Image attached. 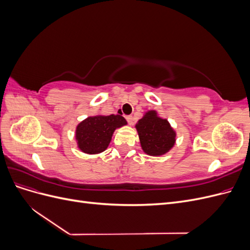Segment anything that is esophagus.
<instances>
[{
    "instance_id": "esophagus-1",
    "label": "esophagus",
    "mask_w": 250,
    "mask_h": 250,
    "mask_svg": "<svg viewBox=\"0 0 250 250\" xmlns=\"http://www.w3.org/2000/svg\"><path fill=\"white\" fill-rule=\"evenodd\" d=\"M126 120H127V122L129 125L133 124V117L132 116H126Z\"/></svg>"
}]
</instances>
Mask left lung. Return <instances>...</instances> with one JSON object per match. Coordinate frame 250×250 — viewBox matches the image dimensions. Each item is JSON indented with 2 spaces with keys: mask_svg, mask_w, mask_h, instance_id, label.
<instances>
[{
  "mask_svg": "<svg viewBox=\"0 0 250 250\" xmlns=\"http://www.w3.org/2000/svg\"><path fill=\"white\" fill-rule=\"evenodd\" d=\"M141 146L149 155H163L175 144V131L167 120L157 116L156 111H148L137 124Z\"/></svg>",
  "mask_w": 250,
  "mask_h": 250,
  "instance_id": "obj_1",
  "label": "left lung"
}]
</instances>
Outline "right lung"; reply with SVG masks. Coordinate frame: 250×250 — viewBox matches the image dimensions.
I'll return each instance as SVG.
<instances>
[{
  "label": "right lung",
  "mask_w": 250,
  "mask_h": 250,
  "mask_svg": "<svg viewBox=\"0 0 250 250\" xmlns=\"http://www.w3.org/2000/svg\"><path fill=\"white\" fill-rule=\"evenodd\" d=\"M126 124V120L120 115L89 117L77 126L78 147L88 154L100 153L108 147L113 131Z\"/></svg>",
  "instance_id": "right-lung-1"
}]
</instances>
